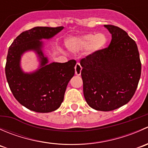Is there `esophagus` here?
<instances>
[{
  "label": "esophagus",
  "instance_id": "1",
  "mask_svg": "<svg viewBox=\"0 0 148 148\" xmlns=\"http://www.w3.org/2000/svg\"><path fill=\"white\" fill-rule=\"evenodd\" d=\"M82 69V68L80 64L77 63V64H76V66H75V74H77V75L79 76L80 74H81Z\"/></svg>",
  "mask_w": 148,
  "mask_h": 148
}]
</instances>
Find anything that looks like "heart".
I'll return each mask as SVG.
<instances>
[{"instance_id": "b5f03b06", "label": "heart", "mask_w": 148, "mask_h": 148, "mask_svg": "<svg viewBox=\"0 0 148 148\" xmlns=\"http://www.w3.org/2000/svg\"><path fill=\"white\" fill-rule=\"evenodd\" d=\"M79 48L86 47L91 44V49L94 51L102 49L107 43V38L103 34H87L79 38L76 41Z\"/></svg>"}]
</instances>
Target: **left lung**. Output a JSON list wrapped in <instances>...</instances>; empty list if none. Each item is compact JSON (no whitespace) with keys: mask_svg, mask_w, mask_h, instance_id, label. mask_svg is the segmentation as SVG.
<instances>
[{"mask_svg":"<svg viewBox=\"0 0 148 148\" xmlns=\"http://www.w3.org/2000/svg\"><path fill=\"white\" fill-rule=\"evenodd\" d=\"M112 40L108 47L81 59V75L86 102L99 111H112L129 102L138 87L141 62L138 46L127 33L104 25Z\"/></svg>","mask_w":148,"mask_h":148,"instance_id":"1","label":"left lung"}]
</instances>
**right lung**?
I'll list each match as a JSON object with an SVG mask.
<instances>
[{
  "label": "right lung",
  "instance_id": "right-lung-1",
  "mask_svg": "<svg viewBox=\"0 0 148 148\" xmlns=\"http://www.w3.org/2000/svg\"><path fill=\"white\" fill-rule=\"evenodd\" d=\"M63 26H37L18 36L8 49L5 76L10 91L21 104L32 111L45 113L57 110L64 97L67 84L74 75L76 61L48 64L42 51V38H50L60 32ZM34 50L41 59V66L31 74L23 73L20 67V56Z\"/></svg>",
  "mask_w": 148,
  "mask_h": 148
}]
</instances>
